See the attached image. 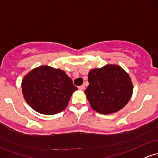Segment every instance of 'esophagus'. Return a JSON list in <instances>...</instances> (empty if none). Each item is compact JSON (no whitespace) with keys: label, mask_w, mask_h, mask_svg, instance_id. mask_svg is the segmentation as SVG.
Listing matches in <instances>:
<instances>
[{"label":"esophagus","mask_w":158,"mask_h":158,"mask_svg":"<svg viewBox=\"0 0 158 158\" xmlns=\"http://www.w3.org/2000/svg\"><path fill=\"white\" fill-rule=\"evenodd\" d=\"M85 88V85H81V86H79V89L81 90V91H84Z\"/></svg>","instance_id":"obj_1"}]
</instances>
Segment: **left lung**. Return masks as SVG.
I'll use <instances>...</instances> for the list:
<instances>
[{"instance_id":"8db88e82","label":"left lung","mask_w":158,"mask_h":158,"mask_svg":"<svg viewBox=\"0 0 158 158\" xmlns=\"http://www.w3.org/2000/svg\"><path fill=\"white\" fill-rule=\"evenodd\" d=\"M85 91L91 108L103 115L115 113L131 100L133 85L128 73L116 64H106L88 73Z\"/></svg>"}]
</instances>
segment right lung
<instances>
[{"label":"right lung","instance_id":"right-lung-1","mask_svg":"<svg viewBox=\"0 0 158 158\" xmlns=\"http://www.w3.org/2000/svg\"><path fill=\"white\" fill-rule=\"evenodd\" d=\"M22 89L25 101L33 110L52 115L64 110L78 88L64 71L43 65L24 76Z\"/></svg>","mask_w":158,"mask_h":158}]
</instances>
